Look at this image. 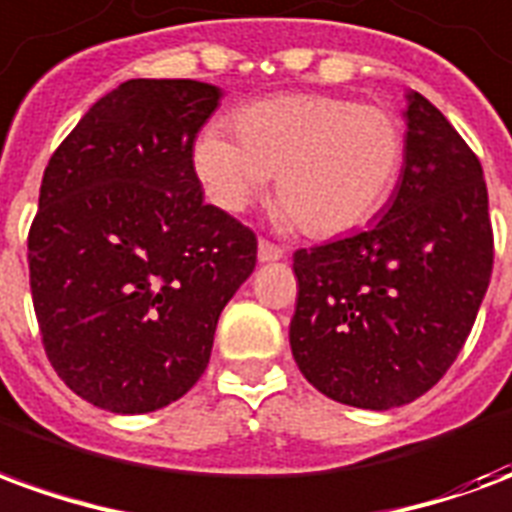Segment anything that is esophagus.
<instances>
[{
  "instance_id": "34e87169",
  "label": "esophagus",
  "mask_w": 512,
  "mask_h": 512,
  "mask_svg": "<svg viewBox=\"0 0 512 512\" xmlns=\"http://www.w3.org/2000/svg\"><path fill=\"white\" fill-rule=\"evenodd\" d=\"M279 257H285V249L279 244H271L266 238H260V244H257V260L260 263H274Z\"/></svg>"
}]
</instances>
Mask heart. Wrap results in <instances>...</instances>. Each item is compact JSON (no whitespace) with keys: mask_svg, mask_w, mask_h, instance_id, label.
Returning <instances> with one entry per match:
<instances>
[{"mask_svg":"<svg viewBox=\"0 0 512 512\" xmlns=\"http://www.w3.org/2000/svg\"><path fill=\"white\" fill-rule=\"evenodd\" d=\"M235 139L208 128L194 145V167L211 200L244 211L277 175L279 222L334 238L370 222L395 186L406 136L381 106L337 95H279L238 109Z\"/></svg>","mask_w":512,"mask_h":512,"instance_id":"b5f03b06","label":"heart"}]
</instances>
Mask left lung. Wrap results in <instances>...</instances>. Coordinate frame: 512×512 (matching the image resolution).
<instances>
[{
    "instance_id": "obj_1",
    "label": "left lung",
    "mask_w": 512,
    "mask_h": 512,
    "mask_svg": "<svg viewBox=\"0 0 512 512\" xmlns=\"http://www.w3.org/2000/svg\"><path fill=\"white\" fill-rule=\"evenodd\" d=\"M403 117V172L381 222L293 255L296 365L326 397L373 411L406 406L450 370L494 268L472 147L414 90Z\"/></svg>"
}]
</instances>
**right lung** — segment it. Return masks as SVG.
I'll return each mask as SVG.
<instances>
[{
    "mask_svg": "<svg viewBox=\"0 0 512 512\" xmlns=\"http://www.w3.org/2000/svg\"><path fill=\"white\" fill-rule=\"evenodd\" d=\"M222 90L131 79L65 136L29 227V288L57 376L112 414L169 406L208 367L257 238L205 205L194 139Z\"/></svg>",
    "mask_w": 512,
    "mask_h": 512,
    "instance_id": "right-lung-1",
    "label": "right lung"
}]
</instances>
